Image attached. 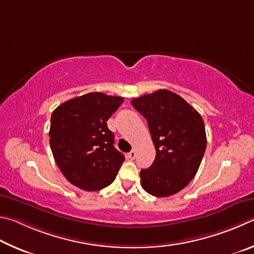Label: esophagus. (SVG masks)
<instances>
[{"label": "esophagus", "instance_id": "obj_1", "mask_svg": "<svg viewBox=\"0 0 254 254\" xmlns=\"http://www.w3.org/2000/svg\"><path fill=\"white\" fill-rule=\"evenodd\" d=\"M136 152H135V150H131V152L130 153H128V155H127V156H128V158H129V159H135V157H136Z\"/></svg>", "mask_w": 254, "mask_h": 254}]
</instances>
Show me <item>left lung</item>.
<instances>
[{
	"label": "left lung",
	"instance_id": "left-lung-1",
	"mask_svg": "<svg viewBox=\"0 0 254 254\" xmlns=\"http://www.w3.org/2000/svg\"><path fill=\"white\" fill-rule=\"evenodd\" d=\"M147 120L156 149L152 166L140 171V183L153 196L167 197L189 185L206 148L204 122L181 96L167 89L131 100Z\"/></svg>",
	"mask_w": 254,
	"mask_h": 254
}]
</instances>
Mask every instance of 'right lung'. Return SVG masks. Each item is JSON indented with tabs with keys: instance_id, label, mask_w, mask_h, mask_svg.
<instances>
[{
	"instance_id": "right-lung-1",
	"label": "right lung",
	"mask_w": 254,
	"mask_h": 254,
	"mask_svg": "<svg viewBox=\"0 0 254 254\" xmlns=\"http://www.w3.org/2000/svg\"><path fill=\"white\" fill-rule=\"evenodd\" d=\"M124 98L89 92L61 104L51 115L49 137L53 157L71 184L88 192L115 181L124 155L114 147L107 127Z\"/></svg>"
}]
</instances>
